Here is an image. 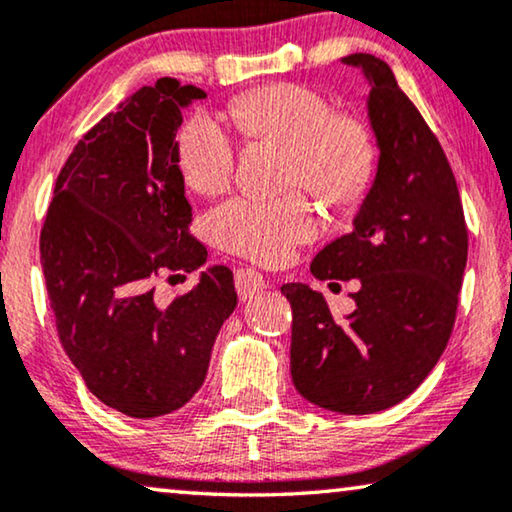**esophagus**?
Masks as SVG:
<instances>
[{
	"instance_id": "esophagus-1",
	"label": "esophagus",
	"mask_w": 512,
	"mask_h": 512,
	"mask_svg": "<svg viewBox=\"0 0 512 512\" xmlns=\"http://www.w3.org/2000/svg\"><path fill=\"white\" fill-rule=\"evenodd\" d=\"M235 284H237V293H240L242 300H251L254 296H258L261 291L268 289V282H265V277L254 268L237 270Z\"/></svg>"
}]
</instances>
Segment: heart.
I'll return each instance as SVG.
<instances>
[{
  "mask_svg": "<svg viewBox=\"0 0 512 512\" xmlns=\"http://www.w3.org/2000/svg\"><path fill=\"white\" fill-rule=\"evenodd\" d=\"M233 118L244 135L293 151V184L317 198L347 202L366 188L375 167V142L361 118L338 116L319 90L277 83L240 97ZM237 142L216 114L198 111L179 135V165L200 195H219L233 181ZM212 230L223 247L261 263H279L319 230L312 205L240 198L216 209Z\"/></svg>",
  "mask_w": 512,
  "mask_h": 512,
  "instance_id": "obj_1",
  "label": "heart"
}]
</instances>
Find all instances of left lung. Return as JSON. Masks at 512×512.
Returning a JSON list of instances; mask_svg holds the SVG:
<instances>
[{
	"mask_svg": "<svg viewBox=\"0 0 512 512\" xmlns=\"http://www.w3.org/2000/svg\"><path fill=\"white\" fill-rule=\"evenodd\" d=\"M342 62L363 72L375 135L373 184L352 233L314 256L317 279H359L356 310L335 319L307 284H284L293 312L291 377L298 394L342 415H370L408 398L450 340L468 233L457 179L438 139L387 62Z\"/></svg>",
	"mask_w": 512,
	"mask_h": 512,
	"instance_id": "left-lung-1",
	"label": "left lung"
}]
</instances>
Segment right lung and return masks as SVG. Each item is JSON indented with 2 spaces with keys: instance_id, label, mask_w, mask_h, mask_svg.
Here are the masks:
<instances>
[{
  "instance_id": "1",
  "label": "right lung",
  "mask_w": 512,
  "mask_h": 512,
  "mask_svg": "<svg viewBox=\"0 0 512 512\" xmlns=\"http://www.w3.org/2000/svg\"><path fill=\"white\" fill-rule=\"evenodd\" d=\"M205 97L170 76L125 97L74 146L41 230L62 347L90 394L132 419L191 401L237 307L226 265H209L165 307L151 289L158 272L207 263V249L188 235L177 142L181 111Z\"/></svg>"
}]
</instances>
